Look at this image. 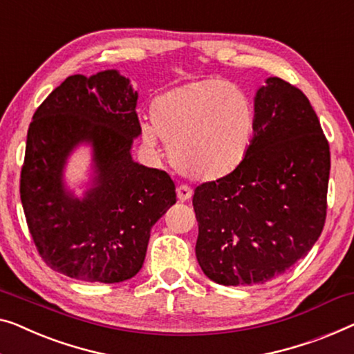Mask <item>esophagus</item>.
I'll return each mask as SVG.
<instances>
[{
    "label": "esophagus",
    "mask_w": 354,
    "mask_h": 354,
    "mask_svg": "<svg viewBox=\"0 0 354 354\" xmlns=\"http://www.w3.org/2000/svg\"><path fill=\"white\" fill-rule=\"evenodd\" d=\"M176 195L179 202H186V200L192 197V189L186 186V184H181V186L176 187Z\"/></svg>",
    "instance_id": "esophagus-1"
}]
</instances>
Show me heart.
<instances>
[{"label":"heart","mask_w":354,"mask_h":354,"mask_svg":"<svg viewBox=\"0 0 354 354\" xmlns=\"http://www.w3.org/2000/svg\"><path fill=\"white\" fill-rule=\"evenodd\" d=\"M151 115L154 125H141L145 143L156 147L162 136L178 171L197 181H214L235 171L256 129L250 97L214 77L160 93L151 104Z\"/></svg>","instance_id":"obj_1"}]
</instances>
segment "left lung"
Masks as SVG:
<instances>
[{"label": "left lung", "instance_id": "obj_1", "mask_svg": "<svg viewBox=\"0 0 354 354\" xmlns=\"http://www.w3.org/2000/svg\"><path fill=\"white\" fill-rule=\"evenodd\" d=\"M250 151L230 175L194 192L195 256L224 286L277 278L312 250L328 211L329 143L302 91L268 77L254 98Z\"/></svg>", "mask_w": 354, "mask_h": 354}]
</instances>
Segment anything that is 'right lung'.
Instances as JSON below:
<instances>
[{"mask_svg": "<svg viewBox=\"0 0 354 354\" xmlns=\"http://www.w3.org/2000/svg\"><path fill=\"white\" fill-rule=\"evenodd\" d=\"M138 92L115 70L66 77L39 104L26 135L20 200L36 250L52 270L119 283L143 267L151 229L176 203L167 171L131 160L141 133ZM79 142L94 149V187L64 191L62 167Z\"/></svg>", "mask_w": 354, "mask_h": 354, "instance_id": "1", "label": "right lung"}]
</instances>
